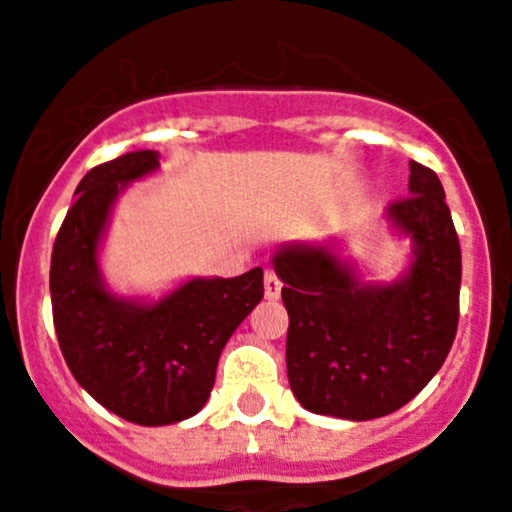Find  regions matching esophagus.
Listing matches in <instances>:
<instances>
[{
  "label": "esophagus",
  "instance_id": "esophagus-1",
  "mask_svg": "<svg viewBox=\"0 0 512 512\" xmlns=\"http://www.w3.org/2000/svg\"><path fill=\"white\" fill-rule=\"evenodd\" d=\"M280 290H283V283H280L278 275H275L272 270H265V298L267 300L280 298Z\"/></svg>",
  "mask_w": 512,
  "mask_h": 512
}]
</instances>
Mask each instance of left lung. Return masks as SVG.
Segmentation results:
<instances>
[{"label": "left lung", "instance_id": "left-lung-1", "mask_svg": "<svg viewBox=\"0 0 512 512\" xmlns=\"http://www.w3.org/2000/svg\"><path fill=\"white\" fill-rule=\"evenodd\" d=\"M409 194L386 222L412 240V262L391 283H364L338 242L275 250L288 326V381L323 417L366 422L412 401L450 353L460 318L462 255L442 181L409 161Z\"/></svg>", "mask_w": 512, "mask_h": 512}]
</instances>
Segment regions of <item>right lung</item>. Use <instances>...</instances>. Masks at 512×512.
<instances>
[{
	"instance_id": "1",
	"label": "right lung",
	"mask_w": 512,
	"mask_h": 512,
	"mask_svg": "<svg viewBox=\"0 0 512 512\" xmlns=\"http://www.w3.org/2000/svg\"><path fill=\"white\" fill-rule=\"evenodd\" d=\"M131 151L83 176L50 262L52 321L65 364L100 407L141 427L189 419L207 404L229 336L262 300V267L240 278H191L159 300L116 295L100 242L128 184L159 171Z\"/></svg>"
}]
</instances>
